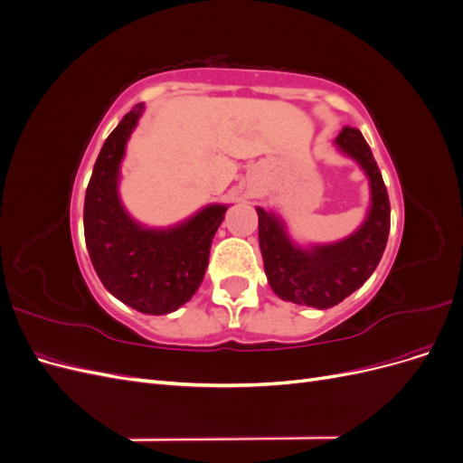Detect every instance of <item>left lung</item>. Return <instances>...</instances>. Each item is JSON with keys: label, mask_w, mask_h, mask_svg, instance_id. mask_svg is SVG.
Segmentation results:
<instances>
[{"label": "left lung", "mask_w": 463, "mask_h": 463, "mask_svg": "<svg viewBox=\"0 0 463 463\" xmlns=\"http://www.w3.org/2000/svg\"><path fill=\"white\" fill-rule=\"evenodd\" d=\"M338 146L367 174L371 208L361 228L342 241L303 249L289 240L284 222L257 208L264 272L276 296L298 305L328 309L367 282L383 259L390 233V201L381 170L359 129L344 128Z\"/></svg>", "instance_id": "obj_1"}]
</instances>
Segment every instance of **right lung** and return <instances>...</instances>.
<instances>
[{"mask_svg":"<svg viewBox=\"0 0 463 463\" xmlns=\"http://www.w3.org/2000/svg\"><path fill=\"white\" fill-rule=\"evenodd\" d=\"M145 104L109 133L85 194V240L94 270L111 296L146 315H167L199 289L226 204H210L167 230L145 228L119 201V165Z\"/></svg>","mask_w":463,"mask_h":463,"instance_id":"1","label":"right lung"}]
</instances>
